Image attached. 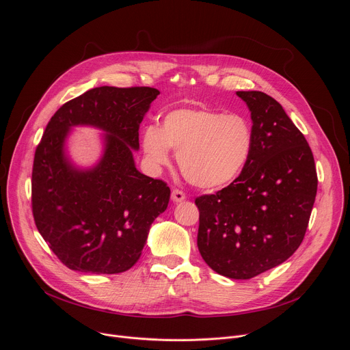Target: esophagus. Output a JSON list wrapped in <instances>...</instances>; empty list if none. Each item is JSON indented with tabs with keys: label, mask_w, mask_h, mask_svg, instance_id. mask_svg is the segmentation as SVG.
<instances>
[{
	"label": "esophagus",
	"mask_w": 350,
	"mask_h": 350,
	"mask_svg": "<svg viewBox=\"0 0 350 350\" xmlns=\"http://www.w3.org/2000/svg\"><path fill=\"white\" fill-rule=\"evenodd\" d=\"M185 199V193L183 192V191H180V189H177V188H174L173 191H172V201L173 202H183Z\"/></svg>",
	"instance_id": "1"
}]
</instances>
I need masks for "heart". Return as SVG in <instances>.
<instances>
[{"mask_svg":"<svg viewBox=\"0 0 350 350\" xmlns=\"http://www.w3.org/2000/svg\"><path fill=\"white\" fill-rule=\"evenodd\" d=\"M141 148L148 167L162 172L177 152L185 178L198 188L220 189L243 172L254 149L252 126L239 115L209 108H183L167 112L161 127L146 126Z\"/></svg>","mask_w":350,"mask_h":350,"instance_id":"heart-1","label":"heart"}]
</instances>
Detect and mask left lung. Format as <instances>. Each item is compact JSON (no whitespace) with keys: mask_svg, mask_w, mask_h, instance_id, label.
<instances>
[{"mask_svg":"<svg viewBox=\"0 0 350 350\" xmlns=\"http://www.w3.org/2000/svg\"><path fill=\"white\" fill-rule=\"evenodd\" d=\"M252 119L254 149L241 176L195 199L198 249L216 273L249 280L285 262L302 243L317 193L305 135L262 91H237Z\"/></svg>","mask_w":350,"mask_h":350,"instance_id":"1","label":"left lung"}]
</instances>
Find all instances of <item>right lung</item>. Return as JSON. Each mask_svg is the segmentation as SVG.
<instances>
[{
  "label": "right lung",
  "mask_w": 350,
  "mask_h": 350,
  "mask_svg": "<svg viewBox=\"0 0 350 350\" xmlns=\"http://www.w3.org/2000/svg\"><path fill=\"white\" fill-rule=\"evenodd\" d=\"M159 90L103 85L62 105L48 122L36 149L31 208L38 232L70 270L118 274L141 256L149 228L166 211L170 188L139 173L138 129ZM76 125L106 134L92 168L80 170L66 154Z\"/></svg>",
  "instance_id": "obj_1"
}]
</instances>
